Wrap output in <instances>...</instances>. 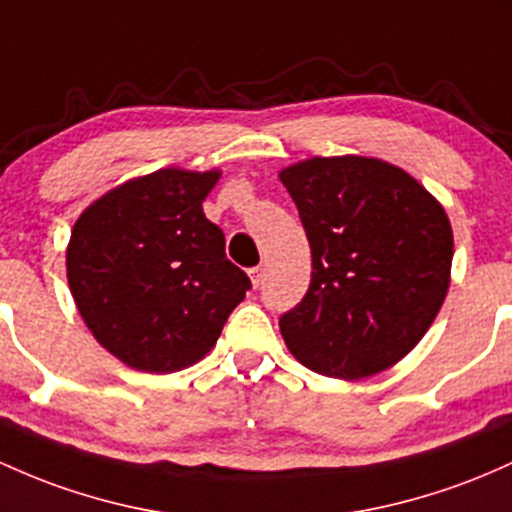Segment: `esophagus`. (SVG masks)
Segmentation results:
<instances>
[{"label":"esophagus","instance_id":"1","mask_svg":"<svg viewBox=\"0 0 512 512\" xmlns=\"http://www.w3.org/2000/svg\"><path fill=\"white\" fill-rule=\"evenodd\" d=\"M262 279H265V269H262V267H252L250 269V282H252V286H255V289L262 284Z\"/></svg>","mask_w":512,"mask_h":512}]
</instances>
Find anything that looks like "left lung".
I'll return each mask as SVG.
<instances>
[{"instance_id": "obj_1", "label": "left lung", "mask_w": 512, "mask_h": 512, "mask_svg": "<svg viewBox=\"0 0 512 512\" xmlns=\"http://www.w3.org/2000/svg\"><path fill=\"white\" fill-rule=\"evenodd\" d=\"M299 209L313 272L279 318L313 372L362 379L418 345L447 296L452 228L418 182L374 157H313L279 174Z\"/></svg>"}]
</instances>
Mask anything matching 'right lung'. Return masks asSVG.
Here are the masks:
<instances>
[{
	"label": "right lung",
	"instance_id": "1",
	"mask_svg": "<svg viewBox=\"0 0 512 512\" xmlns=\"http://www.w3.org/2000/svg\"><path fill=\"white\" fill-rule=\"evenodd\" d=\"M216 179L157 170L101 196L72 228V296L94 338L128 367L170 374L199 362L252 286L201 209Z\"/></svg>",
	"mask_w": 512,
	"mask_h": 512
}]
</instances>
